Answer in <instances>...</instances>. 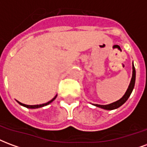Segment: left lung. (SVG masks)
Wrapping results in <instances>:
<instances>
[{
    "mask_svg": "<svg viewBox=\"0 0 147 147\" xmlns=\"http://www.w3.org/2000/svg\"><path fill=\"white\" fill-rule=\"evenodd\" d=\"M133 71H132V78H131V83L129 84V86H128V88L127 90L126 93H125V94L120 99V100H118L117 102H113V103H112V104H109V105H94L96 106H98L99 108H102L104 109H117L119 108L120 106L123 105L124 102H126L127 100L128 99V98L131 95V94L132 92L133 88H134V86H135V83H136V69H135V66H134V64H133V67H132Z\"/></svg>",
    "mask_w": 147,
    "mask_h": 147,
    "instance_id": "obj_1",
    "label": "left lung"
}]
</instances>
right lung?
<instances>
[{
  "mask_svg": "<svg viewBox=\"0 0 147 147\" xmlns=\"http://www.w3.org/2000/svg\"><path fill=\"white\" fill-rule=\"evenodd\" d=\"M57 98V95L55 96L52 99V100H50L49 102H48L47 103H45V104H42V105H25V104H23V103H21V102H19V104L21 105H23V106H24V107H27V108H30V109H37V108H40V107H43V106H45V105H49V103H51L53 100H54L55 98Z\"/></svg>",
  "mask_w": 147,
  "mask_h": 147,
  "instance_id": "obj_1",
  "label": "right lung"
}]
</instances>
